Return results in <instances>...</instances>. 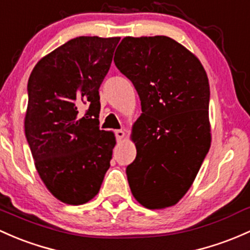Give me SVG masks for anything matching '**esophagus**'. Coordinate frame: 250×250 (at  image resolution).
<instances>
[{"mask_svg": "<svg viewBox=\"0 0 250 250\" xmlns=\"http://www.w3.org/2000/svg\"><path fill=\"white\" fill-rule=\"evenodd\" d=\"M126 135L125 130H115V137H117L118 141H122L123 138H124Z\"/></svg>", "mask_w": 250, "mask_h": 250, "instance_id": "34e87169", "label": "esophagus"}]
</instances>
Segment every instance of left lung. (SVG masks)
<instances>
[{
    "instance_id": "left-lung-1",
    "label": "left lung",
    "mask_w": 250,
    "mask_h": 250,
    "mask_svg": "<svg viewBox=\"0 0 250 250\" xmlns=\"http://www.w3.org/2000/svg\"><path fill=\"white\" fill-rule=\"evenodd\" d=\"M114 63L135 85L143 112L131 133V192L150 210L170 208L190 188L211 146L208 75L194 53L165 36L125 37Z\"/></svg>"
}]
</instances>
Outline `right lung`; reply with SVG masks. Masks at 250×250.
<instances>
[{
  "label": "right lung",
  "instance_id": "right-lung-1",
  "mask_svg": "<svg viewBox=\"0 0 250 250\" xmlns=\"http://www.w3.org/2000/svg\"><path fill=\"white\" fill-rule=\"evenodd\" d=\"M119 40L77 37L44 56L29 76L25 135L40 179L64 204L92 200L109 168L117 142L99 128V88Z\"/></svg>",
  "mask_w": 250,
  "mask_h": 250
}]
</instances>
